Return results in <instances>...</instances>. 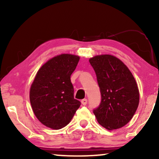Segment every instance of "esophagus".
<instances>
[{
    "label": "esophagus",
    "instance_id": "esophagus-1",
    "mask_svg": "<svg viewBox=\"0 0 159 159\" xmlns=\"http://www.w3.org/2000/svg\"><path fill=\"white\" fill-rule=\"evenodd\" d=\"M81 103H82V105H84V106H85L87 103H88V100H87L86 98H84V99H82V101H81Z\"/></svg>",
    "mask_w": 159,
    "mask_h": 159
}]
</instances>
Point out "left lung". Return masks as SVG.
<instances>
[{"mask_svg": "<svg viewBox=\"0 0 159 159\" xmlns=\"http://www.w3.org/2000/svg\"><path fill=\"white\" fill-rule=\"evenodd\" d=\"M89 61L101 95V103L93 113L106 129H119L131 120L138 107L140 94L135 80L127 66L114 56H95Z\"/></svg>", "mask_w": 159, "mask_h": 159, "instance_id": "obj_1", "label": "left lung"}]
</instances>
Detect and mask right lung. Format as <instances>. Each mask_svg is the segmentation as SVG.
I'll return each instance as SVG.
<instances>
[{"mask_svg":"<svg viewBox=\"0 0 159 159\" xmlns=\"http://www.w3.org/2000/svg\"><path fill=\"white\" fill-rule=\"evenodd\" d=\"M80 57L61 54L43 65L34 77L30 100L34 115L43 125L59 129L70 122L81 105L74 98L71 75Z\"/></svg>","mask_w":159,"mask_h":159,"instance_id":"obj_1","label":"right lung"}]
</instances>
